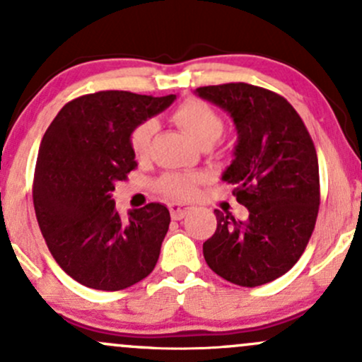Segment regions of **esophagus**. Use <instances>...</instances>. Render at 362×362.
<instances>
[{"label": "esophagus", "mask_w": 362, "mask_h": 362, "mask_svg": "<svg viewBox=\"0 0 362 362\" xmlns=\"http://www.w3.org/2000/svg\"><path fill=\"white\" fill-rule=\"evenodd\" d=\"M194 211V207L190 204H182V202H172L170 204V214H172V219L175 221H180L184 219L187 214H190Z\"/></svg>", "instance_id": "obj_1"}]
</instances>
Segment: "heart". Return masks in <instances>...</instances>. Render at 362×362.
Here are the masks:
<instances>
[{"label":"heart","instance_id":"heart-1","mask_svg":"<svg viewBox=\"0 0 362 362\" xmlns=\"http://www.w3.org/2000/svg\"><path fill=\"white\" fill-rule=\"evenodd\" d=\"M173 119L180 124L184 131L192 136L199 146H211L219 139L223 132V119L213 107L201 100H187L173 112ZM158 129L156 120H144L132 131L131 148L138 158H146L151 149V141ZM199 175L192 173H167L160 180L161 192L168 197L185 199L195 190Z\"/></svg>","mask_w":362,"mask_h":362}]
</instances>
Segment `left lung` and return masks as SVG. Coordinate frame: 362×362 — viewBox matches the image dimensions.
Returning a JSON list of instances; mask_svg holds the SVG:
<instances>
[{
	"label": "left lung",
	"mask_w": 362,
	"mask_h": 362,
	"mask_svg": "<svg viewBox=\"0 0 362 362\" xmlns=\"http://www.w3.org/2000/svg\"><path fill=\"white\" fill-rule=\"evenodd\" d=\"M233 120V160L223 180L236 185L247 221L214 209L218 226L202 245L223 279L255 288L286 274L305 252L320 206L318 158L293 105L272 91L228 83L194 91Z\"/></svg>",
	"instance_id": "1"
}]
</instances>
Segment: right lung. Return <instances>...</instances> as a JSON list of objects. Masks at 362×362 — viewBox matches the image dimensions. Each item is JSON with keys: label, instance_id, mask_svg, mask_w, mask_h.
Listing matches in <instances>:
<instances>
[{"label": "right lung", "instance_id": "obj_1", "mask_svg": "<svg viewBox=\"0 0 362 362\" xmlns=\"http://www.w3.org/2000/svg\"><path fill=\"white\" fill-rule=\"evenodd\" d=\"M175 98L119 90L83 95L45 131L34 178L37 221L62 271L86 288L126 289L155 269L170 211L149 202L124 219L112 192L138 165L132 131Z\"/></svg>", "mask_w": 362, "mask_h": 362}]
</instances>
